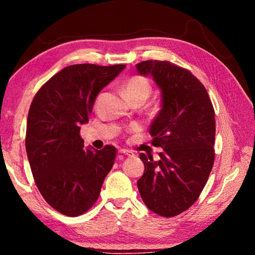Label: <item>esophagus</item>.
Masks as SVG:
<instances>
[{
  "label": "esophagus",
  "instance_id": "obj_1",
  "mask_svg": "<svg viewBox=\"0 0 255 255\" xmlns=\"http://www.w3.org/2000/svg\"><path fill=\"white\" fill-rule=\"evenodd\" d=\"M118 153L120 155H126V156H132V155H133L131 150H128V149H120Z\"/></svg>",
  "mask_w": 255,
  "mask_h": 255
}]
</instances>
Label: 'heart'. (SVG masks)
Instances as JSON below:
<instances>
[{
	"mask_svg": "<svg viewBox=\"0 0 255 255\" xmlns=\"http://www.w3.org/2000/svg\"><path fill=\"white\" fill-rule=\"evenodd\" d=\"M123 94L125 99L129 102L136 100H145L150 94L149 82L143 76L135 75L129 79L123 84Z\"/></svg>",
	"mask_w": 255,
	"mask_h": 255,
	"instance_id": "obj_1",
	"label": "heart"
}]
</instances>
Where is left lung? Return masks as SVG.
<instances>
[{
	"instance_id": "obj_1",
	"label": "left lung",
	"mask_w": 255,
	"mask_h": 255,
	"mask_svg": "<svg viewBox=\"0 0 255 255\" xmlns=\"http://www.w3.org/2000/svg\"><path fill=\"white\" fill-rule=\"evenodd\" d=\"M136 70L161 91V110L149 133L152 144L163 149L158 161L139 155L145 172L138 191L153 213L173 217L195 204L213 169L215 111L205 86L185 68L150 59Z\"/></svg>"
}]
</instances>
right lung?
Here are the masks:
<instances>
[{"label":"right lung","mask_w":255,"mask_h":255,"mask_svg":"<svg viewBox=\"0 0 255 255\" xmlns=\"http://www.w3.org/2000/svg\"><path fill=\"white\" fill-rule=\"evenodd\" d=\"M126 65H71L41 86L30 106L25 149L44 199L60 214L75 217L97 201L114 165L116 148H84L81 125L89 123L101 90Z\"/></svg>","instance_id":"obj_1"}]
</instances>
